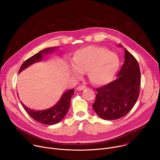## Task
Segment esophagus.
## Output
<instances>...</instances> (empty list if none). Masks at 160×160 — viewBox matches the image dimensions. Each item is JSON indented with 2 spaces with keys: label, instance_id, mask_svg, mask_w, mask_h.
I'll return each instance as SVG.
<instances>
[{
  "label": "esophagus",
  "instance_id": "1",
  "mask_svg": "<svg viewBox=\"0 0 160 160\" xmlns=\"http://www.w3.org/2000/svg\"><path fill=\"white\" fill-rule=\"evenodd\" d=\"M87 87H85V86H83V85H82V86H78V87H77V90H84V89H85Z\"/></svg>",
  "mask_w": 160,
  "mask_h": 160
}]
</instances>
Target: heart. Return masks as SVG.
<instances>
[{
  "label": "heart",
  "mask_w": 160,
  "mask_h": 160,
  "mask_svg": "<svg viewBox=\"0 0 160 160\" xmlns=\"http://www.w3.org/2000/svg\"><path fill=\"white\" fill-rule=\"evenodd\" d=\"M70 73L80 78L87 71L89 80L94 84L102 85L109 82L119 66L118 56L101 47L89 45L77 50L72 59Z\"/></svg>",
  "instance_id": "heart-1"
}]
</instances>
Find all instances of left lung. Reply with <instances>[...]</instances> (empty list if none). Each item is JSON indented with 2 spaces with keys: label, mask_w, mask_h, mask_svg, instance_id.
I'll return each instance as SVG.
<instances>
[{
  "label": "left lung",
  "mask_w": 160,
  "mask_h": 160,
  "mask_svg": "<svg viewBox=\"0 0 160 160\" xmlns=\"http://www.w3.org/2000/svg\"><path fill=\"white\" fill-rule=\"evenodd\" d=\"M119 46L123 48L122 45ZM109 83L96 88L98 94L92 108L102 119H119L132 109L139 95L141 72L134 56L125 49V62L117 75Z\"/></svg>",
  "instance_id": "left-lung-1"
}]
</instances>
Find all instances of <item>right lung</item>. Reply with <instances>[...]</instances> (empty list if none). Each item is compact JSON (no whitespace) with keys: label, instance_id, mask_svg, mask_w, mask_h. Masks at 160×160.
Instances as JSON below:
<instances>
[{"label":"right lung","instance_id":"right-lung-1","mask_svg":"<svg viewBox=\"0 0 160 160\" xmlns=\"http://www.w3.org/2000/svg\"><path fill=\"white\" fill-rule=\"evenodd\" d=\"M57 49H58V47L49 48L35 54L22 63L20 67L19 73L32 64L41 61L42 60L43 55L48 54L49 53H53ZM73 94V88L66 91L62 94L60 99L54 106L43 110L35 111L30 109L25 106L22 102H21V104L30 117L33 120L43 125H52L59 123L66 116L68 109L70 107L71 98Z\"/></svg>","mask_w":160,"mask_h":160}]
</instances>
